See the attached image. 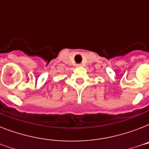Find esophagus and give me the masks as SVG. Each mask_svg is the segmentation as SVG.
<instances>
[{"instance_id":"esophagus-1","label":"esophagus","mask_w":149,"mask_h":149,"mask_svg":"<svg viewBox=\"0 0 149 149\" xmlns=\"http://www.w3.org/2000/svg\"><path fill=\"white\" fill-rule=\"evenodd\" d=\"M77 67H80V66H82V65H81V64H77Z\"/></svg>"}]
</instances>
